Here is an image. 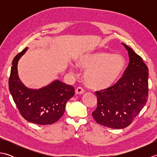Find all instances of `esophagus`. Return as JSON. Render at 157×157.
Wrapping results in <instances>:
<instances>
[{"label":"esophagus","instance_id":"esophagus-1","mask_svg":"<svg viewBox=\"0 0 157 157\" xmlns=\"http://www.w3.org/2000/svg\"><path fill=\"white\" fill-rule=\"evenodd\" d=\"M84 92V89L82 87H78L75 89V93L77 94H82Z\"/></svg>","mask_w":157,"mask_h":157}]
</instances>
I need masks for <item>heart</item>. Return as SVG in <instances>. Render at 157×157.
<instances>
[{
  "mask_svg": "<svg viewBox=\"0 0 157 157\" xmlns=\"http://www.w3.org/2000/svg\"><path fill=\"white\" fill-rule=\"evenodd\" d=\"M75 64L86 70L84 78L89 87L102 90L115 84L124 71L126 63L119 54L96 51L80 55L76 59Z\"/></svg>",
  "mask_w": 157,
  "mask_h": 157,
  "instance_id": "1",
  "label": "heart"
}]
</instances>
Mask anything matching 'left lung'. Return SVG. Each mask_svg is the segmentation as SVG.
<instances>
[{"label":"left lung","mask_w":157,"mask_h":157,"mask_svg":"<svg viewBox=\"0 0 157 157\" xmlns=\"http://www.w3.org/2000/svg\"><path fill=\"white\" fill-rule=\"evenodd\" d=\"M129 62L123 77L115 85L100 92L97 107L92 113L96 123L113 129L130 125L148 101V69L141 56L122 43Z\"/></svg>","instance_id":"obj_1"}]
</instances>
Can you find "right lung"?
Listing matches in <instances>:
<instances>
[{
    "label": "right lung",
    "instance_id": "right-lung-1",
    "mask_svg": "<svg viewBox=\"0 0 157 157\" xmlns=\"http://www.w3.org/2000/svg\"><path fill=\"white\" fill-rule=\"evenodd\" d=\"M28 49L26 47L13 60L9 91L23 118L38 125H51L64 114L66 103L75 94L74 88L57 79L39 89L26 87L19 78L17 65Z\"/></svg>",
    "mask_w": 157,
    "mask_h": 157
}]
</instances>
